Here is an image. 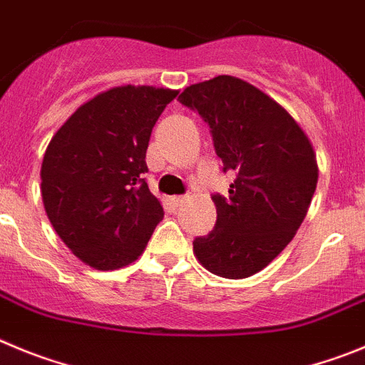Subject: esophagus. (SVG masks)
<instances>
[{
  "mask_svg": "<svg viewBox=\"0 0 365 365\" xmlns=\"http://www.w3.org/2000/svg\"><path fill=\"white\" fill-rule=\"evenodd\" d=\"M170 202H173V205H182L183 202H187V196H173V198H170Z\"/></svg>",
  "mask_w": 365,
  "mask_h": 365,
  "instance_id": "1",
  "label": "esophagus"
}]
</instances>
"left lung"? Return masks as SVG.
Listing matches in <instances>:
<instances>
[{
  "instance_id": "left-lung-1",
  "label": "left lung",
  "mask_w": 365,
  "mask_h": 365,
  "mask_svg": "<svg viewBox=\"0 0 365 365\" xmlns=\"http://www.w3.org/2000/svg\"><path fill=\"white\" fill-rule=\"evenodd\" d=\"M211 129L229 196L212 195L215 229L196 236L200 264L223 278L262 271L293 240L318 182L311 142L274 100L232 76L190 85L178 96Z\"/></svg>"
}]
</instances>
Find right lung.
Returning <instances> with one entry per match:
<instances>
[{
    "label": "right lung",
    "instance_id": "obj_1",
    "mask_svg": "<svg viewBox=\"0 0 365 365\" xmlns=\"http://www.w3.org/2000/svg\"><path fill=\"white\" fill-rule=\"evenodd\" d=\"M178 91L110 88L81 105L47 147L41 196L52 227L81 262L100 271L129 265L163 218L149 190L147 147Z\"/></svg>",
    "mask_w": 365,
    "mask_h": 365
}]
</instances>
